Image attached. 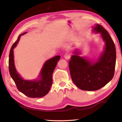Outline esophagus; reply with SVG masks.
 <instances>
[{
    "label": "esophagus",
    "instance_id": "34e87169",
    "mask_svg": "<svg viewBox=\"0 0 122 122\" xmlns=\"http://www.w3.org/2000/svg\"><path fill=\"white\" fill-rule=\"evenodd\" d=\"M64 56H65V58L66 59H69L71 56V54L69 52H66L65 55H64Z\"/></svg>",
    "mask_w": 122,
    "mask_h": 122
}]
</instances>
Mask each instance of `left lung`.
<instances>
[{
    "mask_svg": "<svg viewBox=\"0 0 122 122\" xmlns=\"http://www.w3.org/2000/svg\"><path fill=\"white\" fill-rule=\"evenodd\" d=\"M94 31L100 33L106 44L105 51L98 61L92 64L77 55H72L69 61L73 82L84 91L99 90L112 80L115 73L116 53L114 41L107 31L100 24H97ZM74 53L78 54L77 51Z\"/></svg>",
    "mask_w": 122,
    "mask_h": 122,
    "instance_id": "left-lung-1",
    "label": "left lung"
}]
</instances>
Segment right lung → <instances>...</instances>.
I'll list each match as a JSON object with an SVG mask.
<instances>
[{
  "instance_id": "obj_1",
  "label": "right lung",
  "mask_w": 122,
  "mask_h": 122,
  "mask_svg": "<svg viewBox=\"0 0 122 122\" xmlns=\"http://www.w3.org/2000/svg\"><path fill=\"white\" fill-rule=\"evenodd\" d=\"M25 33L19 35L17 41L13 44L10 48L8 61L9 71L19 91L29 98H41L45 96L50 91L53 83V73L57 61L60 59V56L57 55L46 62L41 71L40 80L29 81L22 79L17 73L14 66L13 48L18 43L20 36Z\"/></svg>"
}]
</instances>
